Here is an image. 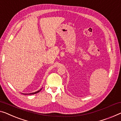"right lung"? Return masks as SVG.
<instances>
[{
	"mask_svg": "<svg viewBox=\"0 0 121 121\" xmlns=\"http://www.w3.org/2000/svg\"><path fill=\"white\" fill-rule=\"evenodd\" d=\"M41 90V89L40 90H39V91H37V92H34V93H29V94H24V95H33V94H35V93H39V91H40Z\"/></svg>",
	"mask_w": 121,
	"mask_h": 121,
	"instance_id": "right-lung-1",
	"label": "right lung"
}]
</instances>
